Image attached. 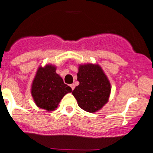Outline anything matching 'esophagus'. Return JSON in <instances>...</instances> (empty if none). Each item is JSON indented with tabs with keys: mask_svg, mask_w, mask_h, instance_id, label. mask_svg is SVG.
<instances>
[{
	"mask_svg": "<svg viewBox=\"0 0 153 153\" xmlns=\"http://www.w3.org/2000/svg\"><path fill=\"white\" fill-rule=\"evenodd\" d=\"M70 87H71V88H72V90H73L74 89H75V84H70Z\"/></svg>",
	"mask_w": 153,
	"mask_h": 153,
	"instance_id": "obj_1",
	"label": "esophagus"
}]
</instances>
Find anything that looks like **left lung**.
Returning a JSON list of instances; mask_svg holds the SVG:
<instances>
[{"mask_svg":"<svg viewBox=\"0 0 153 153\" xmlns=\"http://www.w3.org/2000/svg\"><path fill=\"white\" fill-rule=\"evenodd\" d=\"M79 85L72 91L81 109L90 113L100 110L108 102L111 84L98 64L80 65L77 74Z\"/></svg>","mask_w":153,"mask_h":153,"instance_id":"1","label":"left lung"}]
</instances>
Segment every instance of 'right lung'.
<instances>
[{"label":"right lung","instance_id":"1","mask_svg":"<svg viewBox=\"0 0 153 153\" xmlns=\"http://www.w3.org/2000/svg\"><path fill=\"white\" fill-rule=\"evenodd\" d=\"M72 88L64 84L61 77L56 73V66H39L31 85V94L36 105L45 111H52L60 100Z\"/></svg>","mask_w":153,"mask_h":153}]
</instances>
